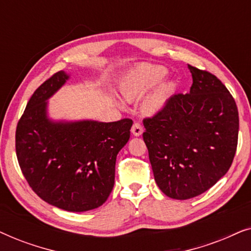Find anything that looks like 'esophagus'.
I'll return each instance as SVG.
<instances>
[{
  "instance_id": "34e87169",
  "label": "esophagus",
  "mask_w": 251,
  "mask_h": 251,
  "mask_svg": "<svg viewBox=\"0 0 251 251\" xmlns=\"http://www.w3.org/2000/svg\"><path fill=\"white\" fill-rule=\"evenodd\" d=\"M131 132L133 136H140L143 133V126L139 122H135L131 128Z\"/></svg>"
}]
</instances>
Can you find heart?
Segmentation results:
<instances>
[{"label":"heart","instance_id":"heart-1","mask_svg":"<svg viewBox=\"0 0 251 251\" xmlns=\"http://www.w3.org/2000/svg\"><path fill=\"white\" fill-rule=\"evenodd\" d=\"M168 70L160 65H140L123 81L121 91L126 100L131 101L143 97L147 91L159 84L167 76ZM163 95H156L147 104L150 112H156L163 105Z\"/></svg>","mask_w":251,"mask_h":251}]
</instances>
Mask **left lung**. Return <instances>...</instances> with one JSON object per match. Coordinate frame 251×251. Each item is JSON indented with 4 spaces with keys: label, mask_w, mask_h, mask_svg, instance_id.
<instances>
[{
    "label": "left lung",
    "mask_w": 251,
    "mask_h": 251,
    "mask_svg": "<svg viewBox=\"0 0 251 251\" xmlns=\"http://www.w3.org/2000/svg\"><path fill=\"white\" fill-rule=\"evenodd\" d=\"M188 68L190 92L171 96L143 121L157 186L177 200L198 197L227 173L239 135L238 107L227 88L214 74Z\"/></svg>",
    "instance_id": "8db88e82"
}]
</instances>
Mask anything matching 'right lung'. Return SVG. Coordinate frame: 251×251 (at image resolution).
<instances>
[{
	"label": "right lung",
	"mask_w": 251,
	"mask_h": 251,
	"mask_svg": "<svg viewBox=\"0 0 251 251\" xmlns=\"http://www.w3.org/2000/svg\"><path fill=\"white\" fill-rule=\"evenodd\" d=\"M67 78L57 72L30 97L17 125L16 153L24 177L42 200L81 212L100 207L111 194L116 155L128 143L132 120L51 121L47 100Z\"/></svg>",
	"instance_id": "obj_1"
}]
</instances>
